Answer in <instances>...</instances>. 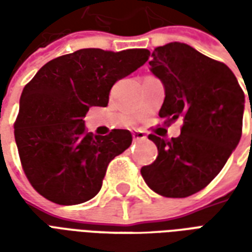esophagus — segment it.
Returning a JSON list of instances; mask_svg holds the SVG:
<instances>
[{"label":"esophagus","mask_w":252,"mask_h":252,"mask_svg":"<svg viewBox=\"0 0 252 252\" xmlns=\"http://www.w3.org/2000/svg\"><path fill=\"white\" fill-rule=\"evenodd\" d=\"M132 137H133V140L136 142V140H144L146 139V133L140 129H137V131H133L132 132Z\"/></svg>","instance_id":"obj_1"}]
</instances>
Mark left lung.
Here are the masks:
<instances>
[{"label": "left lung", "instance_id": "1", "mask_svg": "<svg viewBox=\"0 0 252 252\" xmlns=\"http://www.w3.org/2000/svg\"><path fill=\"white\" fill-rule=\"evenodd\" d=\"M151 71L163 82L164 123L184 119L181 135L170 140L148 135L158 147L153 163L140 173L164 197L184 198L212 182L242 137L244 93L233 72L184 43L155 48Z\"/></svg>", "mask_w": 252, "mask_h": 252}]
</instances>
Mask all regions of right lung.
<instances>
[{
    "label": "right lung",
    "mask_w": 252,
    "mask_h": 252,
    "mask_svg": "<svg viewBox=\"0 0 252 252\" xmlns=\"http://www.w3.org/2000/svg\"><path fill=\"white\" fill-rule=\"evenodd\" d=\"M150 58L144 48L120 52L83 48L52 59L25 85L14 139L30 184L59 205L89 201L102 186L112 159L131 146L128 129L93 136L90 106H106L109 92Z\"/></svg>",
    "instance_id": "obj_1"
}]
</instances>
